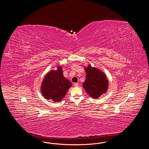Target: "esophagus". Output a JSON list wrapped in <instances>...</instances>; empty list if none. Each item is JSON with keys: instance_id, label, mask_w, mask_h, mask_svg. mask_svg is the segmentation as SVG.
Segmentation results:
<instances>
[{"instance_id": "esophagus-1", "label": "esophagus", "mask_w": 149, "mask_h": 149, "mask_svg": "<svg viewBox=\"0 0 149 149\" xmlns=\"http://www.w3.org/2000/svg\"><path fill=\"white\" fill-rule=\"evenodd\" d=\"M74 86H78V85H79V84H78V83H75L74 84Z\"/></svg>"}]
</instances>
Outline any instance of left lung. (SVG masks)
Here are the masks:
<instances>
[{
	"instance_id": "1",
	"label": "left lung",
	"mask_w": 149,
	"mask_h": 149,
	"mask_svg": "<svg viewBox=\"0 0 149 149\" xmlns=\"http://www.w3.org/2000/svg\"><path fill=\"white\" fill-rule=\"evenodd\" d=\"M84 69L86 79L83 86L92 98L97 99L107 91L109 83L106 75L99 69L92 67L91 64L85 67Z\"/></svg>"
}]
</instances>
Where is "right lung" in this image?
I'll return each instance as SVG.
<instances>
[{"instance_id":"obj_1","label":"right lung","mask_w":149,"mask_h":149,"mask_svg":"<svg viewBox=\"0 0 149 149\" xmlns=\"http://www.w3.org/2000/svg\"><path fill=\"white\" fill-rule=\"evenodd\" d=\"M62 69L58 65L56 70L49 71L43 78L41 92L46 99L60 102L72 86L71 82L64 77Z\"/></svg>"}]
</instances>
